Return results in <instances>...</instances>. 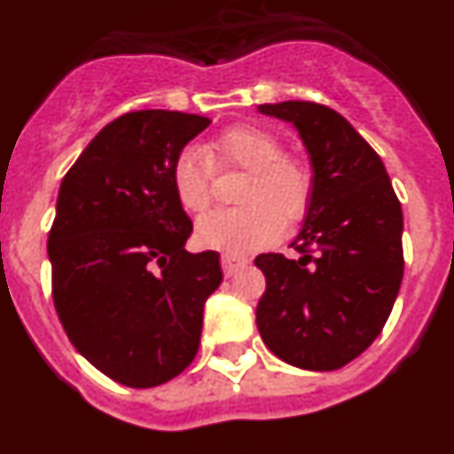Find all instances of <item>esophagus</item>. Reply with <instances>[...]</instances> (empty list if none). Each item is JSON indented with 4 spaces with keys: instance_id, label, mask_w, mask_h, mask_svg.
Here are the masks:
<instances>
[{
    "instance_id": "esophagus-1",
    "label": "esophagus",
    "mask_w": 454,
    "mask_h": 454,
    "mask_svg": "<svg viewBox=\"0 0 454 454\" xmlns=\"http://www.w3.org/2000/svg\"><path fill=\"white\" fill-rule=\"evenodd\" d=\"M245 265L247 258L233 256V254H223V256H221V268H223V274H226V277H233V274L238 272L239 268H245Z\"/></svg>"
}]
</instances>
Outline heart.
Listing matches in <instances>:
<instances>
[{"instance_id": "heart-1", "label": "heart", "mask_w": 454, "mask_h": 454, "mask_svg": "<svg viewBox=\"0 0 454 454\" xmlns=\"http://www.w3.org/2000/svg\"><path fill=\"white\" fill-rule=\"evenodd\" d=\"M212 161L247 170L239 209H215L196 223L198 245L242 256L279 238L284 223H298L311 203V175L298 161L286 159L272 133L239 124L219 133L207 150L192 145L173 163V189L192 215L209 205Z\"/></svg>"}]
</instances>
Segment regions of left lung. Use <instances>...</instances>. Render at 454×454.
<instances>
[{
	"label": "left lung",
	"mask_w": 454,
	"mask_h": 454,
	"mask_svg": "<svg viewBox=\"0 0 454 454\" xmlns=\"http://www.w3.org/2000/svg\"><path fill=\"white\" fill-rule=\"evenodd\" d=\"M295 127L311 163V203L298 261L261 254L265 293L256 325L274 356L293 367L333 372L380 334L403 277V216L387 170L350 121L327 106H258ZM307 246L317 247L311 257Z\"/></svg>",
	"instance_id": "obj_1"
}]
</instances>
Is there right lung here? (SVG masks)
<instances>
[{
  "instance_id": "add662e5",
  "label": "right lung",
  "mask_w": 454,
  "mask_h": 454,
  "mask_svg": "<svg viewBox=\"0 0 454 454\" xmlns=\"http://www.w3.org/2000/svg\"><path fill=\"white\" fill-rule=\"evenodd\" d=\"M207 117L138 110L97 133L59 186L48 235L52 300L80 356L129 387H154L196 357L216 251L184 249L193 223L173 163Z\"/></svg>"
}]
</instances>
